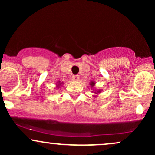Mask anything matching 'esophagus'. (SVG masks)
<instances>
[{
    "label": "esophagus",
    "mask_w": 155,
    "mask_h": 155,
    "mask_svg": "<svg viewBox=\"0 0 155 155\" xmlns=\"http://www.w3.org/2000/svg\"><path fill=\"white\" fill-rule=\"evenodd\" d=\"M72 79H73V80H74V81H79V76H78V75L73 76Z\"/></svg>",
    "instance_id": "obj_1"
}]
</instances>
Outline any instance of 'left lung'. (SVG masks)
Listing matches in <instances>:
<instances>
[{"mask_svg": "<svg viewBox=\"0 0 155 155\" xmlns=\"http://www.w3.org/2000/svg\"><path fill=\"white\" fill-rule=\"evenodd\" d=\"M90 86H91V87H92V88H93V87H94V86H95V81H90ZM92 92H94V93H95V95H97V94L101 93V90H93V91H92ZM96 96H97V95H95V97H96Z\"/></svg>", "mask_w": 155, "mask_h": 155, "instance_id": "obj_1", "label": "left lung"}]
</instances>
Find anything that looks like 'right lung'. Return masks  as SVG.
<instances>
[{"label":"right lung","mask_w":155,"mask_h":155,"mask_svg":"<svg viewBox=\"0 0 155 155\" xmlns=\"http://www.w3.org/2000/svg\"><path fill=\"white\" fill-rule=\"evenodd\" d=\"M63 84V82H60V81H58V84H56V85H57V87H58V88H59L61 86L62 84Z\"/></svg>","instance_id":"obj_1"}]
</instances>
